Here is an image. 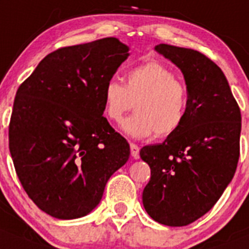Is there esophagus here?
Returning a JSON list of instances; mask_svg holds the SVG:
<instances>
[{"instance_id": "1", "label": "esophagus", "mask_w": 249, "mask_h": 249, "mask_svg": "<svg viewBox=\"0 0 249 249\" xmlns=\"http://www.w3.org/2000/svg\"><path fill=\"white\" fill-rule=\"evenodd\" d=\"M129 147H131V156L136 159L138 158V157H140V147L137 144H134V143H131Z\"/></svg>"}]
</instances>
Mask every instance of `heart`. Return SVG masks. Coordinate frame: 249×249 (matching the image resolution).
I'll return each instance as SVG.
<instances>
[{
  "mask_svg": "<svg viewBox=\"0 0 249 249\" xmlns=\"http://www.w3.org/2000/svg\"><path fill=\"white\" fill-rule=\"evenodd\" d=\"M136 104L137 112L123 121V132L133 138L168 137L181 127L188 115L189 92L177 74L158 61L133 68L126 84L109 80L104 88L105 115L120 122Z\"/></svg>",
  "mask_w": 249,
  "mask_h": 249,
  "instance_id": "obj_1",
  "label": "heart"
}]
</instances>
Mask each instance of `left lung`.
<instances>
[{
    "label": "left lung",
    "mask_w": 249,
    "mask_h": 249,
    "mask_svg": "<svg viewBox=\"0 0 249 249\" xmlns=\"http://www.w3.org/2000/svg\"><path fill=\"white\" fill-rule=\"evenodd\" d=\"M156 50L181 70L189 106L175 133L141 149L150 168L142 199L153 220L180 227L209 213L231 182L239 158L241 111L225 74L211 59L169 44Z\"/></svg>",
    "instance_id": "1"
}]
</instances>
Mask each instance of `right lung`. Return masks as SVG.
I'll return each instance as SVG.
<instances>
[{"instance_id":"obj_1","label":"right lung","mask_w":249,"mask_h":249,"mask_svg":"<svg viewBox=\"0 0 249 249\" xmlns=\"http://www.w3.org/2000/svg\"><path fill=\"white\" fill-rule=\"evenodd\" d=\"M129 48L109 36L48 54L16 93L8 138L16 173L48 215L72 220L101 201L129 144L104 117V88Z\"/></svg>"}]
</instances>
